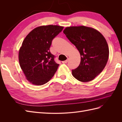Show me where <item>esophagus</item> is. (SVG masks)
I'll return each mask as SVG.
<instances>
[{
    "label": "esophagus",
    "mask_w": 122,
    "mask_h": 122,
    "mask_svg": "<svg viewBox=\"0 0 122 122\" xmlns=\"http://www.w3.org/2000/svg\"><path fill=\"white\" fill-rule=\"evenodd\" d=\"M68 60H66V61H62V63H63V64H67V62H68Z\"/></svg>",
    "instance_id": "34e87169"
}]
</instances>
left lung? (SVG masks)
<instances>
[{"instance_id":"1","label":"left lung","mask_w":122,"mask_h":122,"mask_svg":"<svg viewBox=\"0 0 122 122\" xmlns=\"http://www.w3.org/2000/svg\"><path fill=\"white\" fill-rule=\"evenodd\" d=\"M63 32L80 54V65L72 70L73 76L81 82L93 80L108 61L109 48L105 39L97 30L84 26L66 27Z\"/></svg>"}]
</instances>
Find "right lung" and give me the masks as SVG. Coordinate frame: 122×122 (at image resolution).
<instances>
[{
  "label": "right lung",
  "mask_w": 122,
  "mask_h": 122,
  "mask_svg": "<svg viewBox=\"0 0 122 122\" xmlns=\"http://www.w3.org/2000/svg\"><path fill=\"white\" fill-rule=\"evenodd\" d=\"M64 27L49 25L38 27L26 36L19 52L21 69L27 79L35 85L46 83L54 76L59 64L50 47Z\"/></svg>",
  "instance_id": "obj_1"
}]
</instances>
